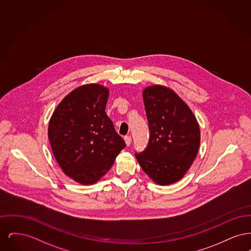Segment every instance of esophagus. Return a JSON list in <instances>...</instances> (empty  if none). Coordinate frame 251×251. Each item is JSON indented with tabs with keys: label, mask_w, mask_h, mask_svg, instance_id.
<instances>
[{
	"label": "esophagus",
	"mask_w": 251,
	"mask_h": 251,
	"mask_svg": "<svg viewBox=\"0 0 251 251\" xmlns=\"http://www.w3.org/2000/svg\"><path fill=\"white\" fill-rule=\"evenodd\" d=\"M124 140H125V143L126 145L129 147L131 143V136H129V135H127V136H125L124 137Z\"/></svg>",
	"instance_id": "obj_1"
}]
</instances>
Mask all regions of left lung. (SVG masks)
<instances>
[{"label": "left lung", "instance_id": "obj_1", "mask_svg": "<svg viewBox=\"0 0 251 251\" xmlns=\"http://www.w3.org/2000/svg\"><path fill=\"white\" fill-rule=\"evenodd\" d=\"M150 140L135 157L157 184L178 181L191 167L201 143L200 126L191 109L172 89L155 84L143 91Z\"/></svg>", "mask_w": 251, "mask_h": 251}]
</instances>
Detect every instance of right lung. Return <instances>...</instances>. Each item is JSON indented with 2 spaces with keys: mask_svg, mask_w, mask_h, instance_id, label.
I'll use <instances>...</instances> for the list:
<instances>
[{
  "mask_svg": "<svg viewBox=\"0 0 251 251\" xmlns=\"http://www.w3.org/2000/svg\"><path fill=\"white\" fill-rule=\"evenodd\" d=\"M108 96L103 85H81L62 100L49 122V140L58 165L84 185L103 177L126 146L105 113Z\"/></svg>",
  "mask_w": 251,
  "mask_h": 251,
  "instance_id": "right-lung-1",
  "label": "right lung"
}]
</instances>
